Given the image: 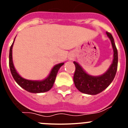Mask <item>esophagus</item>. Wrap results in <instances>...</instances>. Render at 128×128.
<instances>
[{
	"mask_svg": "<svg viewBox=\"0 0 128 128\" xmlns=\"http://www.w3.org/2000/svg\"><path fill=\"white\" fill-rule=\"evenodd\" d=\"M69 60H72V57H70V58H69Z\"/></svg>",
	"mask_w": 128,
	"mask_h": 128,
	"instance_id": "1",
	"label": "esophagus"
}]
</instances>
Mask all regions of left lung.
I'll list each match as a JSON object with an SVG mask.
<instances>
[{
	"mask_svg": "<svg viewBox=\"0 0 128 128\" xmlns=\"http://www.w3.org/2000/svg\"><path fill=\"white\" fill-rule=\"evenodd\" d=\"M106 33L112 43L114 59L112 63L105 73L98 76L90 75L84 70L79 63L74 62L76 66L74 75V84L77 89L82 93L89 95L100 93L111 84L115 76L118 65V52L112 35L108 32Z\"/></svg>",
	"mask_w": 128,
	"mask_h": 128,
	"instance_id": "1",
	"label": "left lung"
}]
</instances>
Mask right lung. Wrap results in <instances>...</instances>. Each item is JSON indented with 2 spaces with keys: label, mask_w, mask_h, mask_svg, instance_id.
<instances>
[{
  "label": "right lung",
  "mask_w": 128,
  "mask_h": 128,
  "mask_svg": "<svg viewBox=\"0 0 128 128\" xmlns=\"http://www.w3.org/2000/svg\"><path fill=\"white\" fill-rule=\"evenodd\" d=\"M14 42V40L10 49L9 64H10L11 73L16 82H17V84L20 86L22 87V88L26 90V91L29 92L30 93H43V92H46L50 90L52 88V87L53 86V84H54V81L56 80V76H57L59 69L64 64V63H59V64H57L55 66H54L48 76L44 80H41V81L26 80V79L22 78V76L19 75L18 73L16 70L14 65H13V57H12V48H13Z\"/></svg>",
  "instance_id": "obj_1"
}]
</instances>
